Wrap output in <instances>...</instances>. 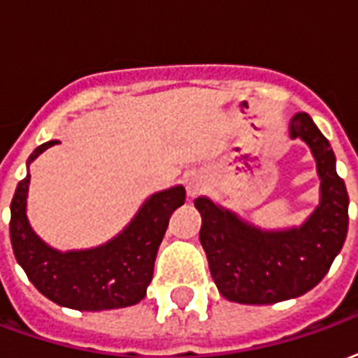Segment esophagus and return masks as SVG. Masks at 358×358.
I'll return each instance as SVG.
<instances>
[{
    "mask_svg": "<svg viewBox=\"0 0 358 358\" xmlns=\"http://www.w3.org/2000/svg\"><path fill=\"white\" fill-rule=\"evenodd\" d=\"M201 192V184L199 182H187V195L189 197H194Z\"/></svg>",
    "mask_w": 358,
    "mask_h": 358,
    "instance_id": "obj_1",
    "label": "esophagus"
}]
</instances>
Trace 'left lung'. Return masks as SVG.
Wrapping results in <instances>:
<instances>
[{
    "instance_id": "8db88e82",
    "label": "left lung",
    "mask_w": 358,
    "mask_h": 358,
    "mask_svg": "<svg viewBox=\"0 0 358 358\" xmlns=\"http://www.w3.org/2000/svg\"><path fill=\"white\" fill-rule=\"evenodd\" d=\"M289 136L310 148L320 178V203L301 226L263 230L209 197H197L199 240L222 297L241 305H272L313 289L343 248L349 195L336 172V155L307 113L289 120Z\"/></svg>"
}]
</instances>
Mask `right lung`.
<instances>
[{
  "label": "right lung",
  "instance_id": "1",
  "mask_svg": "<svg viewBox=\"0 0 358 358\" xmlns=\"http://www.w3.org/2000/svg\"><path fill=\"white\" fill-rule=\"evenodd\" d=\"M57 140L42 143L28 157L30 164ZM30 174L20 180L11 201L13 253L36 289L61 307L109 310L130 307L145 297L153 278L159 245L169 218L186 201V189L174 186L153 194L113 240L94 249L61 253L42 241L27 217Z\"/></svg>",
  "mask_w": 358,
  "mask_h": 358
}]
</instances>
